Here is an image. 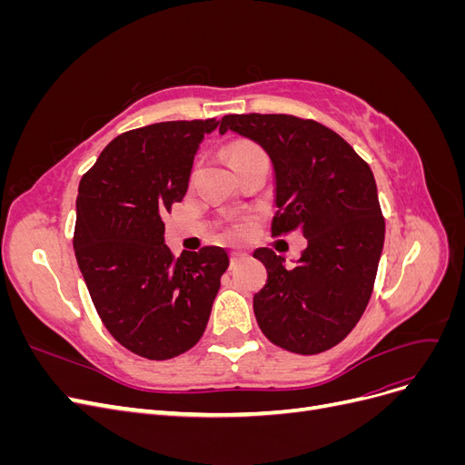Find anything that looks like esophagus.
<instances>
[{
    "label": "esophagus",
    "instance_id": "esophagus-1",
    "mask_svg": "<svg viewBox=\"0 0 465 465\" xmlns=\"http://www.w3.org/2000/svg\"><path fill=\"white\" fill-rule=\"evenodd\" d=\"M244 258H246L244 252H241V250H232V252H231V265L238 263V262L244 260Z\"/></svg>",
    "mask_w": 465,
    "mask_h": 465
}]
</instances>
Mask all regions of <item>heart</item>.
I'll use <instances>...</instances> for the list:
<instances>
[{
	"mask_svg": "<svg viewBox=\"0 0 465 465\" xmlns=\"http://www.w3.org/2000/svg\"><path fill=\"white\" fill-rule=\"evenodd\" d=\"M262 153L256 145L252 143H234L229 151V161H236V159H242V157H250V154H258ZM244 231L242 224H236V227L232 229L234 234H241Z\"/></svg>",
	"mask_w": 465,
	"mask_h": 465,
	"instance_id": "obj_1",
	"label": "heart"
}]
</instances>
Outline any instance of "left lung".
Masks as SVG:
<instances>
[{"label": "left lung", "instance_id": "obj_1", "mask_svg": "<svg viewBox=\"0 0 465 465\" xmlns=\"http://www.w3.org/2000/svg\"><path fill=\"white\" fill-rule=\"evenodd\" d=\"M258 143L275 180L273 234L301 229L308 241L292 267L258 248L267 270L254 294L258 326L272 343L316 355L343 341L367 308L384 248V219L371 166L343 137L287 114H229L219 134Z\"/></svg>", "mask_w": 465, "mask_h": 465}]
</instances>
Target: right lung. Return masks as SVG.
Instances as JSON below:
<instances>
[{
	"label": "right lung",
	"mask_w": 465,
	"mask_h": 465,
	"mask_svg": "<svg viewBox=\"0 0 465 465\" xmlns=\"http://www.w3.org/2000/svg\"><path fill=\"white\" fill-rule=\"evenodd\" d=\"M219 120H178L125 132L81 178L74 250L106 330L132 353L166 361L205 331L229 267L219 246L164 244V213L182 202L200 143Z\"/></svg>",
	"instance_id": "obj_1"
}]
</instances>
